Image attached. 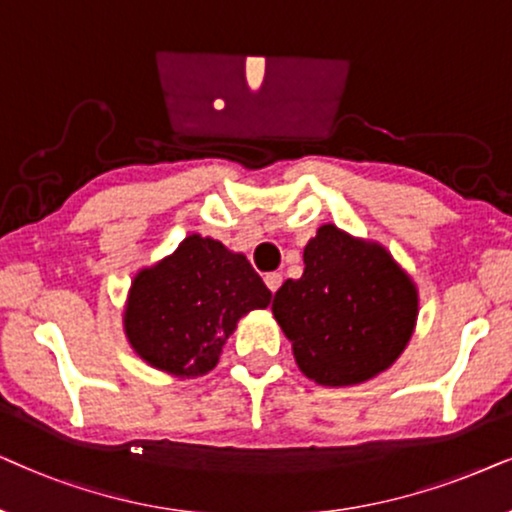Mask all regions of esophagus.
Returning <instances> with one entry per match:
<instances>
[{"label":"esophagus","instance_id":"34e87169","mask_svg":"<svg viewBox=\"0 0 512 512\" xmlns=\"http://www.w3.org/2000/svg\"><path fill=\"white\" fill-rule=\"evenodd\" d=\"M264 283H267V288H269L271 292H276L278 288H281L283 276L278 274V271H274V274H267V276H264Z\"/></svg>","mask_w":512,"mask_h":512}]
</instances>
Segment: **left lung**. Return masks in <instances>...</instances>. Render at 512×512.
Masks as SVG:
<instances>
[{"label":"left lung","mask_w":512,"mask_h":512,"mask_svg":"<svg viewBox=\"0 0 512 512\" xmlns=\"http://www.w3.org/2000/svg\"><path fill=\"white\" fill-rule=\"evenodd\" d=\"M271 311L304 377L356 386L405 351L419 290L384 245L323 224L304 248L302 278L281 285Z\"/></svg>","instance_id":"left-lung-1"}]
</instances>
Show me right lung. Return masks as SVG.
<instances>
[{"mask_svg":"<svg viewBox=\"0 0 512 512\" xmlns=\"http://www.w3.org/2000/svg\"><path fill=\"white\" fill-rule=\"evenodd\" d=\"M271 292L243 252L192 234L131 281L124 332L147 365L177 379L208 374L236 323Z\"/></svg>","mask_w":512,"mask_h":512,"instance_id":"1","label":"right lung"}]
</instances>
